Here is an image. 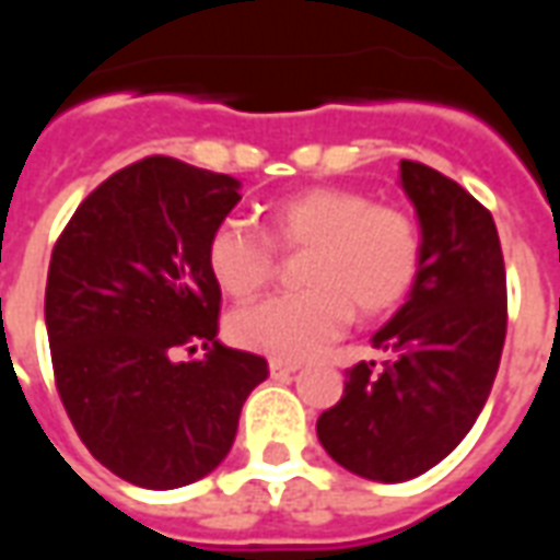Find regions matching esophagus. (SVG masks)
I'll use <instances>...</instances> for the list:
<instances>
[{
  "instance_id": "esophagus-1",
  "label": "esophagus",
  "mask_w": 560,
  "mask_h": 560,
  "mask_svg": "<svg viewBox=\"0 0 560 560\" xmlns=\"http://www.w3.org/2000/svg\"><path fill=\"white\" fill-rule=\"evenodd\" d=\"M300 365L296 363H281V360H269V375L276 377V381H284V377H291Z\"/></svg>"
}]
</instances>
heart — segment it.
Returning <instances> with one entry per match:
<instances>
[{
	"label": "heart",
	"instance_id": "obj_1",
	"mask_svg": "<svg viewBox=\"0 0 560 560\" xmlns=\"http://www.w3.org/2000/svg\"><path fill=\"white\" fill-rule=\"evenodd\" d=\"M281 252H305V291L267 296L231 315V339L281 363H300L339 339L351 315H389L411 293L422 240L411 212L372 203L353 188L312 185L267 209V233L221 219L207 243V269L228 296H252L276 276Z\"/></svg>",
	"mask_w": 560,
	"mask_h": 560
}]
</instances>
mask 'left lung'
I'll list each match as a JSON object with an SVG mask.
<instances>
[{"label": "left lung", "mask_w": 560, "mask_h": 560, "mask_svg": "<svg viewBox=\"0 0 560 560\" xmlns=\"http://www.w3.org/2000/svg\"><path fill=\"white\" fill-rule=\"evenodd\" d=\"M422 260L408 300L372 336L387 360L348 369L317 441L357 477L405 482L458 446L492 393L506 336V276L492 212L444 173L401 161Z\"/></svg>", "instance_id": "1"}]
</instances>
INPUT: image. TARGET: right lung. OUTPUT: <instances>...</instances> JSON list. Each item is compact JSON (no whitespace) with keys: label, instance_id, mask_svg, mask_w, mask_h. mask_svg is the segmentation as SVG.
<instances>
[{"label":"right lung","instance_id":"1","mask_svg":"<svg viewBox=\"0 0 560 560\" xmlns=\"http://www.w3.org/2000/svg\"><path fill=\"white\" fill-rule=\"evenodd\" d=\"M240 179L152 155L92 191L50 257L44 320L59 399L92 456L143 489H179L231 453L264 357L215 341L212 228ZM205 341L203 361L172 353ZM195 351V348H191Z\"/></svg>","mask_w":560,"mask_h":560}]
</instances>
